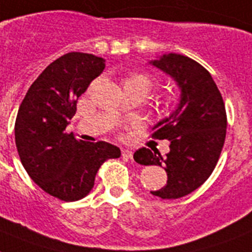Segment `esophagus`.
<instances>
[{"label":"esophagus","instance_id":"esophagus-1","mask_svg":"<svg viewBox=\"0 0 252 252\" xmlns=\"http://www.w3.org/2000/svg\"><path fill=\"white\" fill-rule=\"evenodd\" d=\"M122 155H123V158H133V151H132V150H128V149H123L122 150Z\"/></svg>","mask_w":252,"mask_h":252}]
</instances>
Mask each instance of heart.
Returning a JSON list of instances; mask_svg holds the SVG:
<instances>
[{
    "instance_id": "1",
    "label": "heart",
    "mask_w": 252,
    "mask_h": 252,
    "mask_svg": "<svg viewBox=\"0 0 252 252\" xmlns=\"http://www.w3.org/2000/svg\"><path fill=\"white\" fill-rule=\"evenodd\" d=\"M126 82H130V83H142L145 84L149 90H151L152 84H154L152 83L151 78L145 75V74H139V73H133L130 74V75H128Z\"/></svg>"
}]
</instances>
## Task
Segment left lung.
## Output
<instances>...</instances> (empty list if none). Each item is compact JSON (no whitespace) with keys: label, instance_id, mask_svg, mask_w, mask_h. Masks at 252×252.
<instances>
[{"label":"left lung","instance_id":"1","mask_svg":"<svg viewBox=\"0 0 252 252\" xmlns=\"http://www.w3.org/2000/svg\"><path fill=\"white\" fill-rule=\"evenodd\" d=\"M150 64L168 74L181 90L172 114L155 124L151 136L168 139L170 151L142 147L134 152L141 165L164 166L168 182L151 191L160 198H179L197 189L217 165L227 132L223 97L210 73L192 59L179 54L162 55Z\"/></svg>","mask_w":252,"mask_h":252}]
</instances>
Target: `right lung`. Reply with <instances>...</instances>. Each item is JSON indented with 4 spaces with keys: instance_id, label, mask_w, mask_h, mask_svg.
<instances>
[{
    "instance_id": "add662e5",
    "label": "right lung",
    "mask_w": 252,
    "mask_h": 252,
    "mask_svg": "<svg viewBox=\"0 0 252 252\" xmlns=\"http://www.w3.org/2000/svg\"><path fill=\"white\" fill-rule=\"evenodd\" d=\"M103 69L102 58L65 54L39 74L19 107L15 143L23 166L44 192L63 201L86 197L100 166L120 156L111 143L83 142L65 132L78 98Z\"/></svg>"
}]
</instances>
